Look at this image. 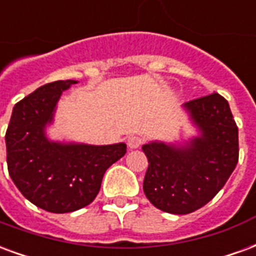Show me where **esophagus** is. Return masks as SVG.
<instances>
[{
    "label": "esophagus",
    "mask_w": 256,
    "mask_h": 256,
    "mask_svg": "<svg viewBox=\"0 0 256 256\" xmlns=\"http://www.w3.org/2000/svg\"><path fill=\"white\" fill-rule=\"evenodd\" d=\"M141 144H142V138L138 137V136H130L128 138V145L130 150H136V148H138Z\"/></svg>",
    "instance_id": "34e87169"
}]
</instances>
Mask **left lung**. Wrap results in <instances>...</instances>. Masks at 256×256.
<instances>
[{"label": "left lung", "instance_id": "1", "mask_svg": "<svg viewBox=\"0 0 256 256\" xmlns=\"http://www.w3.org/2000/svg\"><path fill=\"white\" fill-rule=\"evenodd\" d=\"M196 134L181 142L142 145L148 159L144 193L156 208L189 214L214 198L238 160V130L229 102L218 93L182 106Z\"/></svg>", "mask_w": 256, "mask_h": 256}]
</instances>
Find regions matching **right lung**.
Listing matches in <instances>:
<instances>
[{
  "label": "right lung",
  "instance_id": "add662e5",
  "mask_svg": "<svg viewBox=\"0 0 256 256\" xmlns=\"http://www.w3.org/2000/svg\"><path fill=\"white\" fill-rule=\"evenodd\" d=\"M78 80H56L14 106L5 134L8 172L22 194L36 207L72 212L90 204L106 168L126 154V144L90 145L49 138L63 92Z\"/></svg>",
  "mask_w": 256,
  "mask_h": 256
}]
</instances>
